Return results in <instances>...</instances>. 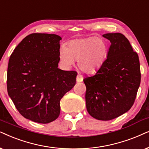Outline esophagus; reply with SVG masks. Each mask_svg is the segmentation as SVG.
<instances>
[{"instance_id":"obj_1","label":"esophagus","mask_w":149,"mask_h":149,"mask_svg":"<svg viewBox=\"0 0 149 149\" xmlns=\"http://www.w3.org/2000/svg\"><path fill=\"white\" fill-rule=\"evenodd\" d=\"M82 80H83V76L81 74H78V76H77V78H76L77 82H82Z\"/></svg>"}]
</instances>
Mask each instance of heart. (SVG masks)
<instances>
[{"mask_svg": "<svg viewBox=\"0 0 149 149\" xmlns=\"http://www.w3.org/2000/svg\"><path fill=\"white\" fill-rule=\"evenodd\" d=\"M108 43L101 37H91L73 39L59 52L61 62L69 67L73 61H78V67L83 72L93 73L104 64L108 54Z\"/></svg>", "mask_w": 149, "mask_h": 149, "instance_id": "heart-1", "label": "heart"}]
</instances>
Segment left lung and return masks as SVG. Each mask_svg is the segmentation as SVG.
<instances>
[{
	"instance_id": "1",
	"label": "left lung",
	"mask_w": 149,
	"mask_h": 149,
	"mask_svg": "<svg viewBox=\"0 0 149 149\" xmlns=\"http://www.w3.org/2000/svg\"><path fill=\"white\" fill-rule=\"evenodd\" d=\"M103 37L111 43L108 57L95 75L83 80L89 114L97 120H110L132 108L141 73L138 55L123 35L107 33Z\"/></svg>"
}]
</instances>
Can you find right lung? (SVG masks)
Masks as SVG:
<instances>
[{
	"label": "right lung",
	"mask_w": 149,
	"mask_h": 149,
	"mask_svg": "<svg viewBox=\"0 0 149 149\" xmlns=\"http://www.w3.org/2000/svg\"><path fill=\"white\" fill-rule=\"evenodd\" d=\"M58 35L33 33L17 45L9 58L7 92L24 117L49 123L58 117L60 101L76 84L77 72L58 68Z\"/></svg>",
	"instance_id": "right-lung-1"
}]
</instances>
